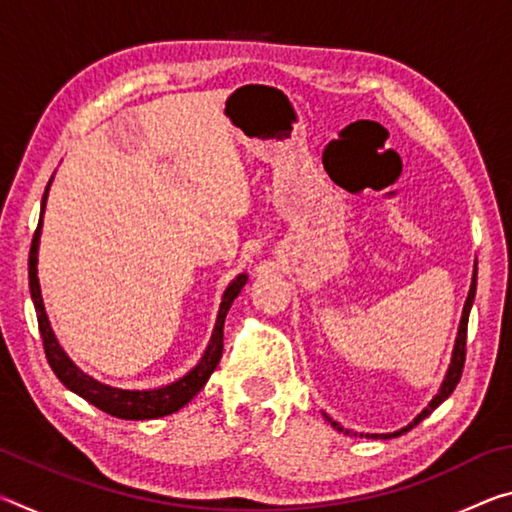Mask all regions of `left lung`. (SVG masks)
<instances>
[{
	"mask_svg": "<svg viewBox=\"0 0 512 512\" xmlns=\"http://www.w3.org/2000/svg\"><path fill=\"white\" fill-rule=\"evenodd\" d=\"M474 293H476V264H474V273H472V284H470V291H467V300H465V305H463V314H461V323H458V334H456V341H454V350H452V361H449V368H447V372H445V379H443V384H440V388H438V393L433 395V400L424 406V409L415 415L413 418V422H409L406 424V427H402V429H397V431H393V433H357V431H350V429H343L339 422L336 420H332L329 418L327 413H323L325 415V420L332 424V427L336 429V431H343V433H348V436H359V438H381V440H386V438H397V436H402V433H406L409 429H413L415 424L418 422H422L424 418H427V415L436 409V406H440L443 404L449 395L454 393V388H456V384H458V379H461V375H463V363H465V339H467V318H470V309H472V302H474Z\"/></svg>",
	"mask_w": 512,
	"mask_h": 512,
	"instance_id": "1",
	"label": "left lung"
}]
</instances>
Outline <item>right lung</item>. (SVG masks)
<instances>
[{
    "label": "right lung",
    "mask_w": 512,
    "mask_h": 512,
    "mask_svg": "<svg viewBox=\"0 0 512 512\" xmlns=\"http://www.w3.org/2000/svg\"><path fill=\"white\" fill-rule=\"evenodd\" d=\"M51 180H54V176H51ZM51 180L45 189V194H42L40 221H38L36 235H33L31 253H29L31 300H33V307H36L42 345H45V354L51 370H54V375L63 381V386L69 388V391L83 397V400L90 402L92 406H97L99 411L115 415V418H121V420H155V418H164V415L180 411L187 402H192L194 397L201 393V388L207 384V379H210L216 366H219L221 354H223L225 316H228L232 302H235L241 289L246 287L248 275L239 273L235 280L228 284V289L223 291L210 343H207L203 357L198 359L196 366L189 372H185L183 377H178L176 381H171V384H164L158 388H142V391H131V388L103 384V381L90 377L88 372H83L72 359H69V354L60 348V343L56 339L54 329H51L49 316L45 311V302H42V291H40V280H38V248H40V235H42V214H45V207H47Z\"/></svg>",
    "instance_id": "obj_1"
}]
</instances>
